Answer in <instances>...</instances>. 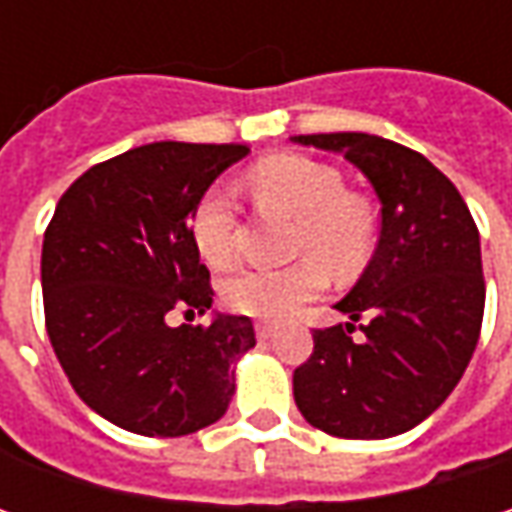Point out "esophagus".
<instances>
[{
	"label": "esophagus",
	"instance_id": "1",
	"mask_svg": "<svg viewBox=\"0 0 512 512\" xmlns=\"http://www.w3.org/2000/svg\"><path fill=\"white\" fill-rule=\"evenodd\" d=\"M256 336H259V339H270V336H273V325L259 322V325H256Z\"/></svg>",
	"mask_w": 512,
	"mask_h": 512
}]
</instances>
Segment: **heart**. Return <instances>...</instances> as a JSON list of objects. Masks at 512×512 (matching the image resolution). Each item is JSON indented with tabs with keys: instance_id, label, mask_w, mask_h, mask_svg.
<instances>
[{
	"instance_id": "obj_1",
	"label": "heart",
	"mask_w": 512,
	"mask_h": 512,
	"mask_svg": "<svg viewBox=\"0 0 512 512\" xmlns=\"http://www.w3.org/2000/svg\"><path fill=\"white\" fill-rule=\"evenodd\" d=\"M259 207L296 222L287 267H250L227 276L222 299L253 319H285L316 299L327 285L325 265L336 276H353L373 245V216L359 196L344 190L342 173L299 153H279L250 170ZM239 210L227 187H207L190 216V239L210 267H225L236 253Z\"/></svg>"
}]
</instances>
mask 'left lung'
Returning a JSON list of instances; mask_svg holds the SVG:
<instances>
[{
  "mask_svg": "<svg viewBox=\"0 0 512 512\" xmlns=\"http://www.w3.org/2000/svg\"><path fill=\"white\" fill-rule=\"evenodd\" d=\"M344 153L382 202L379 245L336 305L350 322L313 330L293 373L307 422L339 439H390L453 393L482 333L479 227L462 193L422 153L370 133L293 136ZM359 326L365 336L353 340Z\"/></svg>",
  "mask_w": 512,
  "mask_h": 512,
  "instance_id": "obj_1",
  "label": "left lung"
}]
</instances>
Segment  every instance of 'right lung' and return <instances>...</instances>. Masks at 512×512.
Here are the masks:
<instances>
[{"label":"right lung","mask_w":512,"mask_h":512,"mask_svg":"<svg viewBox=\"0 0 512 512\" xmlns=\"http://www.w3.org/2000/svg\"><path fill=\"white\" fill-rule=\"evenodd\" d=\"M247 145L153 142L93 165L62 193L42 245L45 327L79 399L110 424L176 439L225 416L233 362L256 344L247 316L205 313L210 273L190 216Z\"/></svg>","instance_id":"right-lung-1"}]
</instances>
